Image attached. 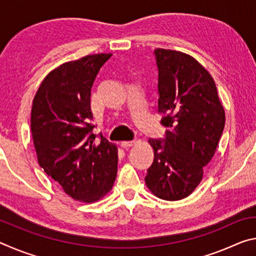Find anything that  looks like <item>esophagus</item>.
<instances>
[{"label":"esophagus","mask_w":256,"mask_h":256,"mask_svg":"<svg viewBox=\"0 0 256 256\" xmlns=\"http://www.w3.org/2000/svg\"><path fill=\"white\" fill-rule=\"evenodd\" d=\"M134 144H136V141H123L122 144H120V146H123L124 149H126V148H130V146H132Z\"/></svg>","instance_id":"obj_1"}]
</instances>
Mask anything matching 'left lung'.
I'll return each mask as SVG.
<instances>
[{
    "instance_id": "left-lung-1",
    "label": "left lung",
    "mask_w": 256,
    "mask_h": 256,
    "mask_svg": "<svg viewBox=\"0 0 256 256\" xmlns=\"http://www.w3.org/2000/svg\"><path fill=\"white\" fill-rule=\"evenodd\" d=\"M158 66V112L166 126L162 140L149 138L154 162L146 184L156 196L177 201L188 196L203 177L224 128V110L214 80L192 56L154 50Z\"/></svg>"
}]
</instances>
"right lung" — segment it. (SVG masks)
Here are the masks:
<instances>
[{
	"instance_id": "obj_1",
	"label": "right lung",
	"mask_w": 256,
	"mask_h": 256,
	"mask_svg": "<svg viewBox=\"0 0 256 256\" xmlns=\"http://www.w3.org/2000/svg\"><path fill=\"white\" fill-rule=\"evenodd\" d=\"M112 54L86 55L54 68L38 88L32 134L40 166L74 200L92 203L110 192L118 174V146L94 142L92 86Z\"/></svg>"
}]
</instances>
